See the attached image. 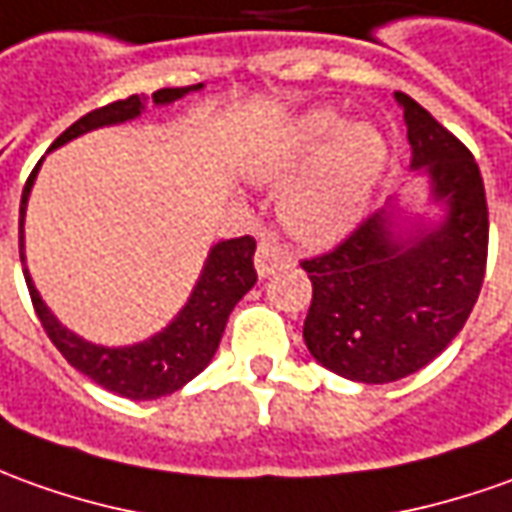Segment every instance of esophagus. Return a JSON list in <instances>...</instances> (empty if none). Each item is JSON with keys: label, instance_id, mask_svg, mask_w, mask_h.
Returning a JSON list of instances; mask_svg holds the SVG:
<instances>
[{"label": "esophagus", "instance_id": "obj_1", "mask_svg": "<svg viewBox=\"0 0 512 512\" xmlns=\"http://www.w3.org/2000/svg\"><path fill=\"white\" fill-rule=\"evenodd\" d=\"M291 260V255L285 252L283 243H277L271 235H263L260 243H257V255H255V266L260 277H269L271 271L280 269Z\"/></svg>", "mask_w": 512, "mask_h": 512}]
</instances>
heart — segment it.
Wrapping results in <instances>:
<instances>
[{"label": "heart", "mask_w": 512, "mask_h": 512, "mask_svg": "<svg viewBox=\"0 0 512 512\" xmlns=\"http://www.w3.org/2000/svg\"><path fill=\"white\" fill-rule=\"evenodd\" d=\"M339 127L333 109L305 114L288 137L269 176H283ZM336 131V130H335ZM337 132V131H336ZM333 134V133H332ZM334 135V134H333ZM387 165V142L370 123L344 125L316 156L314 165L283 198V218L305 241H330L353 227Z\"/></svg>", "instance_id": "heart-1"}]
</instances>
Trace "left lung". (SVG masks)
Wrapping results in <instances>:
<instances>
[{
    "instance_id": "obj_1",
    "label": "left lung",
    "mask_w": 512,
    "mask_h": 512,
    "mask_svg": "<svg viewBox=\"0 0 512 512\" xmlns=\"http://www.w3.org/2000/svg\"><path fill=\"white\" fill-rule=\"evenodd\" d=\"M412 168L446 204L437 227L398 232L395 207L361 221L336 249L302 260L314 297L302 339L330 373L389 384L426 367L471 316L488 263V201L474 154L409 95Z\"/></svg>"
}]
</instances>
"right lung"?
Wrapping results in <instances>:
<instances>
[{
  "mask_svg": "<svg viewBox=\"0 0 512 512\" xmlns=\"http://www.w3.org/2000/svg\"><path fill=\"white\" fill-rule=\"evenodd\" d=\"M201 89L196 86H179V89H159L154 92L156 106H165L179 100L187 92ZM145 109V97L131 95L117 103H109L103 109L83 114L78 123H72L61 137L52 142V148L64 145L69 139L81 137L86 131H95L103 125L125 123L134 120ZM50 148V151H52ZM41 168L38 162L30 179L22 190V207H19V255L24 266V210H27V198L36 182V173ZM255 238L243 235L232 241L215 243L207 255V263L201 269L196 288L190 294V300L184 305L179 316L170 322L162 333L151 336L148 342L131 344V347H103L92 344L75 336L72 330H66L52 311L38 297L36 285L30 280V271L24 269V280L30 288V300L36 308L41 328L47 330L50 342L58 347V353L83 375H89L95 384L109 389L114 395H123L131 401H154L162 395H170L176 389H182L187 381H193L215 356L218 342L224 336L227 319L232 308L238 305L243 294L257 283L255 271Z\"/></svg>",
  "mask_w": 512,
  "mask_h": 512,
  "instance_id": "obj_1",
  "label": "right lung"
}]
</instances>
